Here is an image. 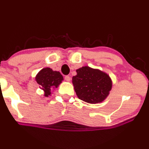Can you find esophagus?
Wrapping results in <instances>:
<instances>
[{"instance_id":"34e87169","label":"esophagus","mask_w":149,"mask_h":149,"mask_svg":"<svg viewBox=\"0 0 149 149\" xmlns=\"http://www.w3.org/2000/svg\"><path fill=\"white\" fill-rule=\"evenodd\" d=\"M65 80H66L67 82H70L71 81V77L69 76H65Z\"/></svg>"}]
</instances>
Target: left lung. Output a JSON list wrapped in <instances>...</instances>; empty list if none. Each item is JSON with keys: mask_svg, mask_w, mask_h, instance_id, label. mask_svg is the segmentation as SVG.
<instances>
[{"mask_svg": "<svg viewBox=\"0 0 149 149\" xmlns=\"http://www.w3.org/2000/svg\"><path fill=\"white\" fill-rule=\"evenodd\" d=\"M76 73V76H73L72 83L80 100L87 103L97 104L109 96L112 80L107 73L88 66L77 69Z\"/></svg>", "mask_w": 149, "mask_h": 149, "instance_id": "obj_1", "label": "left lung"}]
</instances>
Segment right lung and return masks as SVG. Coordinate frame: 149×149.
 Here are the masks:
<instances>
[{
	"mask_svg": "<svg viewBox=\"0 0 149 149\" xmlns=\"http://www.w3.org/2000/svg\"><path fill=\"white\" fill-rule=\"evenodd\" d=\"M64 80L60 72L53 71L50 68H44L36 76V80L39 87L44 91V96L48 97L53 89L58 88Z\"/></svg>",
	"mask_w": 149,
	"mask_h": 149,
	"instance_id": "right-lung-1",
	"label": "right lung"
}]
</instances>
